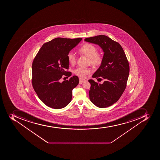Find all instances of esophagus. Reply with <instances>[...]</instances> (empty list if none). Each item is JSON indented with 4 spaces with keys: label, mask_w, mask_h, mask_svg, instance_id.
Here are the masks:
<instances>
[{
    "label": "esophagus",
    "mask_w": 160,
    "mask_h": 160,
    "mask_svg": "<svg viewBox=\"0 0 160 160\" xmlns=\"http://www.w3.org/2000/svg\"><path fill=\"white\" fill-rule=\"evenodd\" d=\"M86 80H84V79H81V78H79V84H82V83H83L84 82H86Z\"/></svg>",
    "instance_id": "obj_1"
}]
</instances>
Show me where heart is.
<instances>
[{"instance_id": "heart-1", "label": "heart", "mask_w": 160, "mask_h": 160, "mask_svg": "<svg viewBox=\"0 0 160 160\" xmlns=\"http://www.w3.org/2000/svg\"><path fill=\"white\" fill-rule=\"evenodd\" d=\"M78 52L89 58V62L92 66H98L101 64L102 61V54L98 52L97 48L91 43H86L79 48ZM69 63L72 64L76 63L77 57L76 54L72 52H69L67 55ZM91 69L82 67L78 68L74 71V73L82 78H84L88 74L91 73Z\"/></svg>"}]
</instances>
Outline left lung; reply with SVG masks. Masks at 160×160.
I'll return each mask as SVG.
<instances>
[{
  "label": "left lung",
  "mask_w": 160,
  "mask_h": 160,
  "mask_svg": "<svg viewBox=\"0 0 160 160\" xmlns=\"http://www.w3.org/2000/svg\"><path fill=\"white\" fill-rule=\"evenodd\" d=\"M84 41L98 44L104 52L101 65L92 77L104 81L101 84L88 80L89 99L98 107H108L118 101L126 89L130 72L128 61L121 45L107 36L97 35Z\"/></svg>",
  "instance_id": "1"
}]
</instances>
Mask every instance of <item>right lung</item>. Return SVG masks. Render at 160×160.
I'll list each match as a JSON object with an SVG mask.
<instances>
[{
  "label": "right lung",
  "instance_id": "right-lung-1",
  "mask_svg": "<svg viewBox=\"0 0 160 160\" xmlns=\"http://www.w3.org/2000/svg\"><path fill=\"white\" fill-rule=\"evenodd\" d=\"M82 40L58 38L43 44L32 64V84L39 99L46 106L61 109L71 102L72 91L79 83L73 76L61 82L62 77H71L68 72V53Z\"/></svg>",
  "mask_w": 160,
  "mask_h": 160
}]
</instances>
